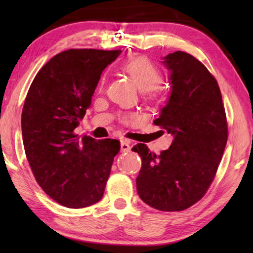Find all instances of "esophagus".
Returning <instances> with one entry per match:
<instances>
[{"label":"esophagus","instance_id":"1","mask_svg":"<svg viewBox=\"0 0 253 253\" xmlns=\"http://www.w3.org/2000/svg\"><path fill=\"white\" fill-rule=\"evenodd\" d=\"M121 149L122 152H128L130 149V142L127 139L121 140Z\"/></svg>","mask_w":253,"mask_h":253}]
</instances>
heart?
<instances>
[{
    "label": "heart",
    "instance_id": "obj_1",
    "mask_svg": "<svg viewBox=\"0 0 253 253\" xmlns=\"http://www.w3.org/2000/svg\"><path fill=\"white\" fill-rule=\"evenodd\" d=\"M119 69L130 77L136 87L146 95L153 96L162 80V72L146 57H134L123 61ZM105 84V77L102 76L99 81L101 89Z\"/></svg>",
    "mask_w": 253,
    "mask_h": 253
}]
</instances>
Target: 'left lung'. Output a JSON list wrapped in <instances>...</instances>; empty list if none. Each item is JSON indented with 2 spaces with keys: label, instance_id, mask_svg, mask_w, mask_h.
<instances>
[{
  "label": "left lung",
  "instance_id": "8db88e82",
  "mask_svg": "<svg viewBox=\"0 0 253 253\" xmlns=\"http://www.w3.org/2000/svg\"><path fill=\"white\" fill-rule=\"evenodd\" d=\"M169 71L170 95L154 124L173 136L161 155L144 144L132 151L142 158L137 193L160 211H182L207 193L228 140L221 91L214 77L193 55L169 53L162 61Z\"/></svg>",
  "mask_w": 253,
  "mask_h": 253
}]
</instances>
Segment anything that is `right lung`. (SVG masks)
I'll return each instance as SVG.
<instances>
[{
  "label": "right lung",
  "mask_w": 253,
  "mask_h": 253,
  "mask_svg": "<svg viewBox=\"0 0 253 253\" xmlns=\"http://www.w3.org/2000/svg\"><path fill=\"white\" fill-rule=\"evenodd\" d=\"M121 53L96 49L60 52L38 72L25 98L21 119L25 155L42 190L67 208L99 202L121 149L116 139L75 134L102 71Z\"/></svg>",
  "instance_id": "1"
}]
</instances>
